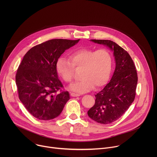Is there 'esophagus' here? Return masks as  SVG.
<instances>
[{
    "label": "esophagus",
    "mask_w": 157,
    "mask_h": 157,
    "mask_svg": "<svg viewBox=\"0 0 157 157\" xmlns=\"http://www.w3.org/2000/svg\"><path fill=\"white\" fill-rule=\"evenodd\" d=\"M71 96L72 97H78V96H79L80 95H79V94H75V93H71Z\"/></svg>",
    "instance_id": "34e87169"
}]
</instances>
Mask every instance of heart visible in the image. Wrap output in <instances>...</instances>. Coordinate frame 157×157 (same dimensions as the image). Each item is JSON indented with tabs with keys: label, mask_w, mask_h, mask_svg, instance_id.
<instances>
[{
	"label": "heart",
	"mask_w": 157,
	"mask_h": 157,
	"mask_svg": "<svg viewBox=\"0 0 157 157\" xmlns=\"http://www.w3.org/2000/svg\"><path fill=\"white\" fill-rule=\"evenodd\" d=\"M69 58L71 62L59 57L56 63V70L65 82H70L73 78L74 68L81 69V79L69 86L71 91L81 94L106 84L113 68V57L107 50L81 48L71 52Z\"/></svg>",
	"instance_id": "heart-1"
}]
</instances>
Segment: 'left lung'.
Segmentation results:
<instances>
[{"label":"left lung","instance_id":"left-lung-1","mask_svg":"<svg viewBox=\"0 0 157 157\" xmlns=\"http://www.w3.org/2000/svg\"><path fill=\"white\" fill-rule=\"evenodd\" d=\"M104 44L113 52L116 68L110 82L95 95L94 105L87 111L93 121L108 124L119 119L129 108L136 97L138 77L136 66L129 54L115 42L91 40Z\"/></svg>","mask_w":157,"mask_h":157}]
</instances>
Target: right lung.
I'll return each instance as SVG.
<instances>
[{
    "mask_svg": "<svg viewBox=\"0 0 157 157\" xmlns=\"http://www.w3.org/2000/svg\"><path fill=\"white\" fill-rule=\"evenodd\" d=\"M79 41L50 40L33 47L24 56L15 81L20 101L35 118H56L70 99L68 91L57 93L63 86L58 79L56 63L65 50Z\"/></svg>",
    "mask_w": 157,
    "mask_h": 157,
    "instance_id": "add662e5",
    "label": "right lung"
}]
</instances>
